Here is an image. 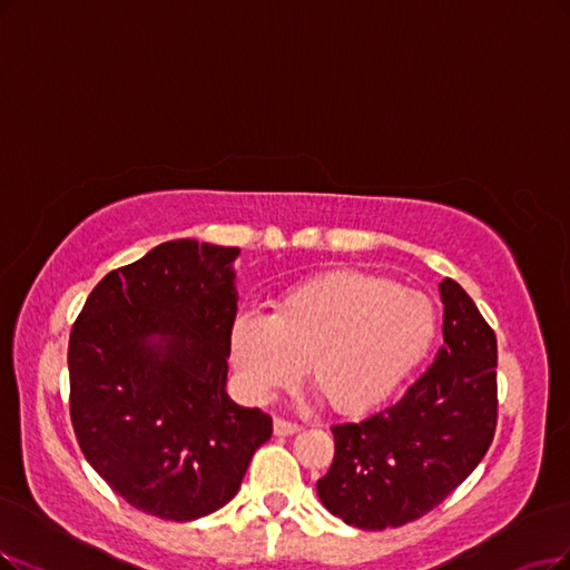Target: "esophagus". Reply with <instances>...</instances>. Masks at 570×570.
Instances as JSON below:
<instances>
[{
    "label": "esophagus",
    "mask_w": 570,
    "mask_h": 570,
    "mask_svg": "<svg viewBox=\"0 0 570 570\" xmlns=\"http://www.w3.org/2000/svg\"><path fill=\"white\" fill-rule=\"evenodd\" d=\"M296 432H301V425L288 423V420H284V417H274V434L277 436H291Z\"/></svg>",
    "instance_id": "obj_1"
}]
</instances>
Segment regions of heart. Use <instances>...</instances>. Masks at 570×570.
<instances>
[{
  "label": "heart",
  "mask_w": 570,
  "mask_h": 570,
  "mask_svg": "<svg viewBox=\"0 0 570 570\" xmlns=\"http://www.w3.org/2000/svg\"><path fill=\"white\" fill-rule=\"evenodd\" d=\"M436 331L434 305L413 288L362 272H328L288 291L269 317L239 314L232 360L261 399L309 385L338 413H362L390 396L423 360Z\"/></svg>",
  "instance_id": "obj_1"
}]
</instances>
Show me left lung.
<instances>
[{"instance_id": "8db88e82", "label": "left lung", "mask_w": 570, "mask_h": 570, "mask_svg": "<svg viewBox=\"0 0 570 570\" xmlns=\"http://www.w3.org/2000/svg\"><path fill=\"white\" fill-rule=\"evenodd\" d=\"M444 345L396 404L333 425L335 455L317 481L324 508L364 531L434 510L487 455L498 423V343L453 279L439 284Z\"/></svg>"}]
</instances>
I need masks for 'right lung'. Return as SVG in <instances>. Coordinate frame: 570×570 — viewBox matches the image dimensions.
Returning <instances> with one entry per match:
<instances>
[{"label":"right lung","instance_id":"1","mask_svg":"<svg viewBox=\"0 0 570 570\" xmlns=\"http://www.w3.org/2000/svg\"><path fill=\"white\" fill-rule=\"evenodd\" d=\"M237 246L174 239L98 282L70 347V417L131 508L195 521L237 495L272 417L227 394Z\"/></svg>","mask_w":570,"mask_h":570}]
</instances>
